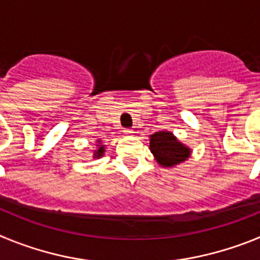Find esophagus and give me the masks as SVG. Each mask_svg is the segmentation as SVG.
I'll return each instance as SVG.
<instances>
[{
  "mask_svg": "<svg viewBox=\"0 0 260 260\" xmlns=\"http://www.w3.org/2000/svg\"><path fill=\"white\" fill-rule=\"evenodd\" d=\"M123 133H125L126 135H133L134 134V130H132V128H126V130H123Z\"/></svg>",
  "mask_w": 260,
  "mask_h": 260,
  "instance_id": "34e87169",
  "label": "esophagus"
}]
</instances>
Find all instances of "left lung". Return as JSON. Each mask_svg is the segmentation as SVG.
I'll return each mask as SVG.
<instances>
[{"label": "left lung", "instance_id": "left-lung-1", "mask_svg": "<svg viewBox=\"0 0 260 260\" xmlns=\"http://www.w3.org/2000/svg\"><path fill=\"white\" fill-rule=\"evenodd\" d=\"M150 150L157 164L162 168H174L191 156L190 147L178 141L173 133L167 130L150 135Z\"/></svg>", "mask_w": 260, "mask_h": 260}]
</instances>
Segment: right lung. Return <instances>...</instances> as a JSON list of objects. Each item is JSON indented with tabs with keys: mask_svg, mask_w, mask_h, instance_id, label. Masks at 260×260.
Masks as SVG:
<instances>
[{
	"mask_svg": "<svg viewBox=\"0 0 260 260\" xmlns=\"http://www.w3.org/2000/svg\"><path fill=\"white\" fill-rule=\"evenodd\" d=\"M105 153V146L103 144L102 139H98L96 141V150L93 151V158H100L102 156H104Z\"/></svg>",
	"mask_w": 260,
	"mask_h": 260,
	"instance_id": "1",
	"label": "right lung"
}]
</instances>
